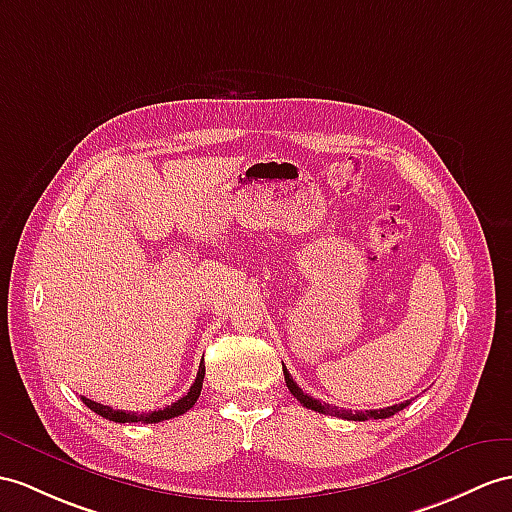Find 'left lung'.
Instances as JSON below:
<instances>
[{"label": "left lung", "mask_w": 512, "mask_h": 512, "mask_svg": "<svg viewBox=\"0 0 512 512\" xmlns=\"http://www.w3.org/2000/svg\"><path fill=\"white\" fill-rule=\"evenodd\" d=\"M282 371H284L286 386H289V391L293 393V397H297L299 404H304L306 408L315 410V413H321V415H332V417H341V419H350V421L386 419V417H393L395 413H400V410H404L410 404V400H408V402L395 404V406H389V408H380V410H345V408H336V406H330V404H321L319 400H315V397H310L308 393H304L302 389H299L297 382L291 378V373L286 371L284 365H282Z\"/></svg>", "instance_id": "8db88e82"}]
</instances>
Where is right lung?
I'll return each instance as SVG.
<instances>
[{"mask_svg": "<svg viewBox=\"0 0 512 512\" xmlns=\"http://www.w3.org/2000/svg\"><path fill=\"white\" fill-rule=\"evenodd\" d=\"M204 367H199L197 371V378L195 382L191 384L189 393H186L184 397H180L178 402H173L171 406H165L162 410H152V413H145V415H139V413H126V410H115L110 406H104V404H97L93 400H86V397H82V402L89 406L93 413L102 415L104 419H110V421H117V423H158V421H165V419H173L178 415H184L186 410H191L193 404L197 402L199 393H202V382H204Z\"/></svg>", "mask_w": 512, "mask_h": 512, "instance_id": "1", "label": "right lung"}]
</instances>
